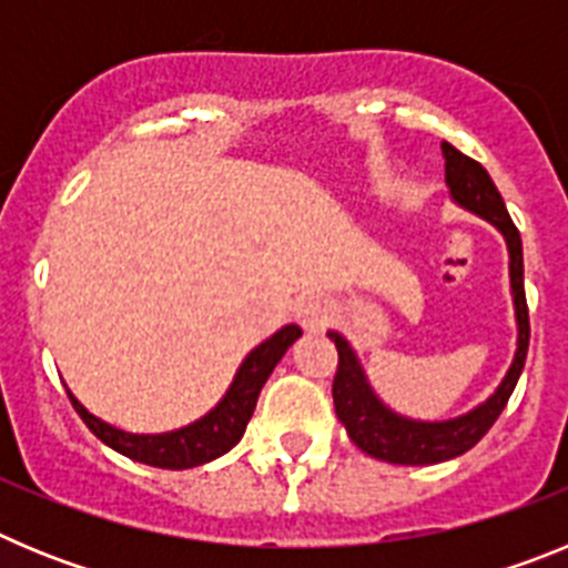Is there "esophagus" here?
I'll use <instances>...</instances> for the list:
<instances>
[{"instance_id":"esophagus-1","label":"esophagus","mask_w":568,"mask_h":568,"mask_svg":"<svg viewBox=\"0 0 568 568\" xmlns=\"http://www.w3.org/2000/svg\"><path fill=\"white\" fill-rule=\"evenodd\" d=\"M295 318L307 329H324L333 318V301L321 293H304L295 298Z\"/></svg>"}]
</instances>
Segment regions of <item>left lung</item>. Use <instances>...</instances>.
I'll list each match as a JSON object with an SVG mask.
<instances>
[{"mask_svg": "<svg viewBox=\"0 0 568 568\" xmlns=\"http://www.w3.org/2000/svg\"><path fill=\"white\" fill-rule=\"evenodd\" d=\"M440 150H444L446 187H449L453 202L464 207L466 213L489 222L506 241L509 290L511 304H515V324H518V346H515V358H511L504 381H500L498 389L484 404L458 415V418L418 420L395 413L375 395L353 344L341 333L329 329L327 335L335 341V349H338V373H335L333 381L335 415H338L346 435H349V440L358 446L361 453L400 466H429L469 453L471 446L489 433L498 415L504 413L506 400L515 393V384H518L520 373H524L526 349H529V310H526L524 293V244H520L518 227L511 224L504 199H500L489 173L475 159L455 150L449 142H440Z\"/></svg>", "mask_w": 568, "mask_h": 568, "instance_id": "left-lung-1", "label": "left lung"}]
</instances>
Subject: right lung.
Returning a JSON list of instances; mask_svg holds the SVG:
<instances>
[{
    "instance_id": "right-lung-1",
    "label": "right lung",
    "mask_w": 568,
    "mask_h": 568,
    "mask_svg": "<svg viewBox=\"0 0 568 568\" xmlns=\"http://www.w3.org/2000/svg\"><path fill=\"white\" fill-rule=\"evenodd\" d=\"M301 338L298 324H287L278 333L270 335L267 341H261L255 349H250L247 358L241 361L235 369L233 384L222 400L202 415L193 424L182 426V429H170V433H155V435H139V433H124L119 426L108 424V420L97 418L82 406V400L70 393L73 409L82 415L88 429L97 435L102 444L110 449L122 453L124 458L139 460V464L159 466V469H193V466L210 464V460L222 458L230 453L241 440L244 429H247L250 418H253L255 400L261 395V386L267 384L270 373L275 369L284 353Z\"/></svg>"
}]
</instances>
